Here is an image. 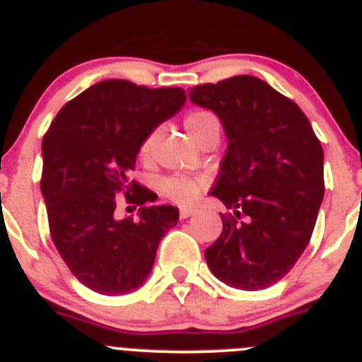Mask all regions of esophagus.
Here are the masks:
<instances>
[{"label":"esophagus","mask_w":362,"mask_h":362,"mask_svg":"<svg viewBox=\"0 0 362 362\" xmlns=\"http://www.w3.org/2000/svg\"><path fill=\"white\" fill-rule=\"evenodd\" d=\"M195 211L192 210V208H181V210H179V217L181 218H188L190 217V215H194Z\"/></svg>","instance_id":"esophagus-1"}]
</instances>
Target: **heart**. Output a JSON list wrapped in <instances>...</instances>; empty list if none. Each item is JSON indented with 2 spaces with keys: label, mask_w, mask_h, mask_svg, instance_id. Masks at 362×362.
I'll list each match as a JSON object with an SVG mask.
<instances>
[{
  "label": "heart",
  "mask_w": 362,
  "mask_h": 362,
  "mask_svg": "<svg viewBox=\"0 0 362 362\" xmlns=\"http://www.w3.org/2000/svg\"><path fill=\"white\" fill-rule=\"evenodd\" d=\"M185 125H187L192 138L197 141L204 131H208V129L218 124L214 112L206 111V109H194V111L188 112L187 118H185ZM158 134H159L158 129H152L151 132L145 134L144 140H141L140 156L144 159L151 158L152 151H154L156 140H158ZM203 187H204L203 179H192V177H185V175H168V177L161 179V183H159V190H161V194H163L167 199H170V201H174V203H179V204L194 203L195 199L199 197V194H201V190H203Z\"/></svg>",
  "instance_id": "b5f03b06"
}]
</instances>
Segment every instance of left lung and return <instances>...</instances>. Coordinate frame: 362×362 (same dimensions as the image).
<instances>
[{"instance_id":"8db88e82","label":"left lung","mask_w":362,"mask_h":362,"mask_svg":"<svg viewBox=\"0 0 362 362\" xmlns=\"http://www.w3.org/2000/svg\"><path fill=\"white\" fill-rule=\"evenodd\" d=\"M188 95L228 134L211 195L235 215H222L221 237L204 251L208 267L235 289L271 287L293 269L316 226L325 192L320 140L291 98L253 75L195 86Z\"/></svg>"}]
</instances>
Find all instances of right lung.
Here are the masks:
<instances>
[{"label":"right lung","instance_id":"add662e5","mask_svg":"<svg viewBox=\"0 0 362 362\" xmlns=\"http://www.w3.org/2000/svg\"><path fill=\"white\" fill-rule=\"evenodd\" d=\"M187 100L185 89L102 81L69 100L42 138L41 192L49 235L73 276L95 293L125 294L152 271L159 240L177 208L144 206L141 218H114L115 197L136 206L147 187L129 177L147 132Z\"/></svg>","mask_w":362,"mask_h":362}]
</instances>
